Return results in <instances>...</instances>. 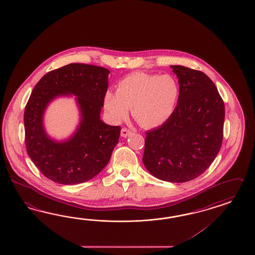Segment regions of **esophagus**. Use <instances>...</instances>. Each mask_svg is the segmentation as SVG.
Listing matches in <instances>:
<instances>
[{"label":"esophagus","mask_w":255,"mask_h":255,"mask_svg":"<svg viewBox=\"0 0 255 255\" xmlns=\"http://www.w3.org/2000/svg\"><path fill=\"white\" fill-rule=\"evenodd\" d=\"M132 131L131 130H129V129H127V128H123L122 129V131H121V135L123 136V137H127V136H129L130 134H131Z\"/></svg>","instance_id":"esophagus-1"}]
</instances>
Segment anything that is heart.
Listing matches in <instances>:
<instances>
[{"mask_svg": "<svg viewBox=\"0 0 255 255\" xmlns=\"http://www.w3.org/2000/svg\"><path fill=\"white\" fill-rule=\"evenodd\" d=\"M179 96V84L172 76L134 72L118 83L116 93L107 92L105 108L115 122L127 117L131 109L138 124L154 128L172 117Z\"/></svg>", "mask_w": 255, "mask_h": 255, "instance_id": "1", "label": "heart"}]
</instances>
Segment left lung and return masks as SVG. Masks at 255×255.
<instances>
[{
    "label": "left lung",
    "mask_w": 255,
    "mask_h": 255,
    "mask_svg": "<svg viewBox=\"0 0 255 255\" xmlns=\"http://www.w3.org/2000/svg\"><path fill=\"white\" fill-rule=\"evenodd\" d=\"M179 82V100L165 124L146 131L143 162L147 171L172 183L195 179L220 150L225 104L203 72L171 66Z\"/></svg>",
    "instance_id": "obj_1"
}]
</instances>
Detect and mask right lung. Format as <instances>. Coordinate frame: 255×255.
<instances>
[{
  "mask_svg": "<svg viewBox=\"0 0 255 255\" xmlns=\"http://www.w3.org/2000/svg\"><path fill=\"white\" fill-rule=\"evenodd\" d=\"M110 70L72 63L46 73L35 85L24 113L25 144L29 158L48 179L76 185L92 179L108 162L121 134L120 126L100 120ZM76 95L82 120L68 141L55 142L44 131L42 116L55 97Z\"/></svg>",
  "mask_w": 255,
  "mask_h": 255,
  "instance_id": "right-lung-1",
  "label": "right lung"
}]
</instances>
